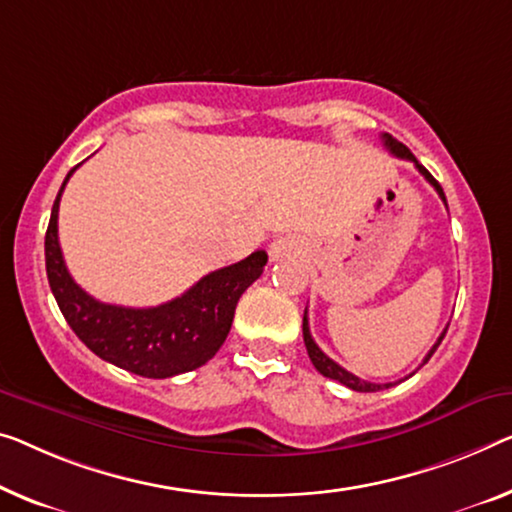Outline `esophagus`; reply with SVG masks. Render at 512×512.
Masks as SVG:
<instances>
[{
    "instance_id": "esophagus-1",
    "label": "esophagus",
    "mask_w": 512,
    "mask_h": 512,
    "mask_svg": "<svg viewBox=\"0 0 512 512\" xmlns=\"http://www.w3.org/2000/svg\"><path fill=\"white\" fill-rule=\"evenodd\" d=\"M301 253V246L299 243H296L294 239H278V241H273L271 243V248H269V255H271V259L273 262H278V259H285V257H292V255H299Z\"/></svg>"
}]
</instances>
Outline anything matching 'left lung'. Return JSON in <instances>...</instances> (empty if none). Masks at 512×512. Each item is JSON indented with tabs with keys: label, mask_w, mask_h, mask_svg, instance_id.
Returning a JSON list of instances; mask_svg holds the SVG:
<instances>
[{
	"label": "left lung",
	"mask_w": 512,
	"mask_h": 512,
	"mask_svg": "<svg viewBox=\"0 0 512 512\" xmlns=\"http://www.w3.org/2000/svg\"><path fill=\"white\" fill-rule=\"evenodd\" d=\"M384 144H386V149L391 151L393 156L404 158V160H411V163L416 165V170L421 172L423 177L432 183L434 190H437L439 197H441V200H444V204H446V195H444V190H441L439 181L434 179L432 174L427 172L421 163H418L416 156L411 154V151H409L407 147H404L402 142H398V140H395V137H391V135H388V133H384ZM446 331H448V329H444V333L439 335V340L434 342L430 352H427V356L423 358V365H425L427 361H430V356H432L434 352H437V347L441 345V340H444ZM303 342H305V349H308V356H310V361H312V365H315V368H317L319 375H324V377H329V379L340 381L342 386L352 388V391H358V393H375V391H384V388H391V386H395V384H391V381H388V384H372V381H365V379H361V377L352 375V372H347L345 368H342V365L335 363L333 358L326 356V354L322 352V349L317 347V342L312 340V335H310V326H308V308H305V312H303ZM409 377H411V375H409ZM400 381H402V379H400Z\"/></svg>",
	"instance_id": "1"
}]
</instances>
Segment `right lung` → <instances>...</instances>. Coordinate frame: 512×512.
I'll return each instance as SVG.
<instances>
[{
  "label": "right lung",
  "instance_id": "obj_1",
  "mask_svg": "<svg viewBox=\"0 0 512 512\" xmlns=\"http://www.w3.org/2000/svg\"><path fill=\"white\" fill-rule=\"evenodd\" d=\"M61 183L45 232V271L61 315L98 358L147 379H165L200 368L216 356L232 329L241 294L262 276L266 253L248 255L211 271L188 292L156 308H124L96 301L71 278L59 248V200L71 174Z\"/></svg>",
  "mask_w": 512,
  "mask_h": 512
}]
</instances>
